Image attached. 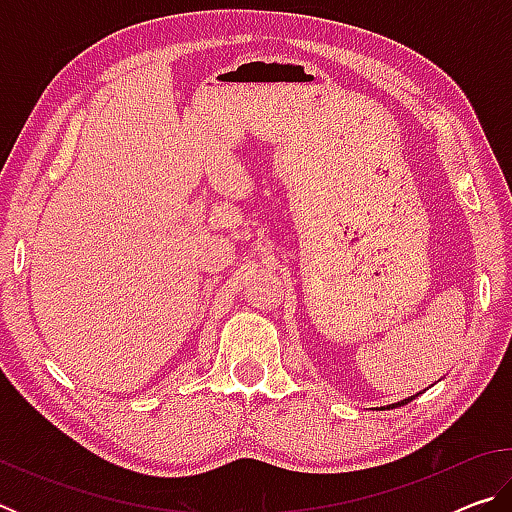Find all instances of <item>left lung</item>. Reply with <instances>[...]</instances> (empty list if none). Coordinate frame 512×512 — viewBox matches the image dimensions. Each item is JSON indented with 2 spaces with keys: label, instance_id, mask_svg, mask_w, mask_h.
<instances>
[{
  "label": "left lung",
  "instance_id": "8db88e82",
  "mask_svg": "<svg viewBox=\"0 0 512 512\" xmlns=\"http://www.w3.org/2000/svg\"><path fill=\"white\" fill-rule=\"evenodd\" d=\"M415 397V395H413ZM413 397H409V400H402V402H397V404H391V406H386V409H395V406H404V404H409Z\"/></svg>",
  "mask_w": 512,
  "mask_h": 512
}]
</instances>
